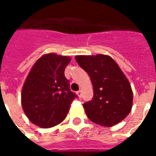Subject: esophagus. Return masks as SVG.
I'll use <instances>...</instances> for the list:
<instances>
[{"instance_id":"esophagus-1","label":"esophagus","mask_w":156,"mask_h":156,"mask_svg":"<svg viewBox=\"0 0 156 156\" xmlns=\"http://www.w3.org/2000/svg\"><path fill=\"white\" fill-rule=\"evenodd\" d=\"M77 95H78V97H79V98L82 97V90H78V91H77Z\"/></svg>"}]
</instances>
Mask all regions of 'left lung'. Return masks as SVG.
I'll list each match as a JSON object with an SVG mask.
<instances>
[{
    "instance_id": "left-lung-1",
    "label": "left lung",
    "mask_w": 156,
    "mask_h": 156,
    "mask_svg": "<svg viewBox=\"0 0 156 156\" xmlns=\"http://www.w3.org/2000/svg\"><path fill=\"white\" fill-rule=\"evenodd\" d=\"M75 60L92 83L94 96L83 104L88 118L107 127L121 122L130 112L133 92L118 65L112 57L101 54L76 56Z\"/></svg>"
}]
</instances>
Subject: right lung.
Listing matches in <instances>:
<instances>
[{"instance_id": "1", "label": "right lung", "mask_w": 156, "mask_h": 156, "mask_svg": "<svg viewBox=\"0 0 156 156\" xmlns=\"http://www.w3.org/2000/svg\"><path fill=\"white\" fill-rule=\"evenodd\" d=\"M69 56L44 55L33 66L22 90V104L28 119L41 128L58 125L67 116L78 95L71 91L65 77Z\"/></svg>"}]
</instances>
